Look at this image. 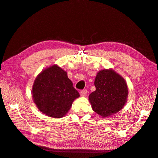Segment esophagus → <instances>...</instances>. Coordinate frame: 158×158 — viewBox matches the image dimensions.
<instances>
[{
  "mask_svg": "<svg viewBox=\"0 0 158 158\" xmlns=\"http://www.w3.org/2000/svg\"><path fill=\"white\" fill-rule=\"evenodd\" d=\"M80 95H81V96H83V97H84V96H85V95H86V94H87V90H86V89L81 90V91H80Z\"/></svg>",
  "mask_w": 158,
  "mask_h": 158,
  "instance_id": "obj_1",
  "label": "esophagus"
}]
</instances>
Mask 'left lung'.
Returning a JSON list of instances; mask_svg holds the SVG:
<instances>
[{
	"mask_svg": "<svg viewBox=\"0 0 158 158\" xmlns=\"http://www.w3.org/2000/svg\"><path fill=\"white\" fill-rule=\"evenodd\" d=\"M94 85L96 89L89 95L94 111L103 118L117 113L127 101L126 81L113 69H104L98 73Z\"/></svg>",
	"mask_w": 158,
	"mask_h": 158,
	"instance_id": "left-lung-1",
	"label": "left lung"
}]
</instances>
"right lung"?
Instances as JSON below:
<instances>
[{
    "label": "right lung",
    "instance_id": "right-lung-1",
    "mask_svg": "<svg viewBox=\"0 0 158 158\" xmlns=\"http://www.w3.org/2000/svg\"><path fill=\"white\" fill-rule=\"evenodd\" d=\"M31 93L38 109L52 118L63 117L74 100L80 97L68 78L67 73L56 64L49 66L38 74Z\"/></svg>",
    "mask_w": 158,
    "mask_h": 158
}]
</instances>
